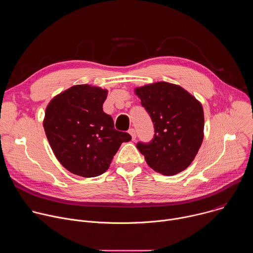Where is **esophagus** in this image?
Wrapping results in <instances>:
<instances>
[{
	"mask_svg": "<svg viewBox=\"0 0 253 253\" xmlns=\"http://www.w3.org/2000/svg\"><path fill=\"white\" fill-rule=\"evenodd\" d=\"M129 134L131 135V137H132V140H135L136 139V131H135V129L134 128H131V129H129Z\"/></svg>",
	"mask_w": 253,
	"mask_h": 253,
	"instance_id": "1",
	"label": "esophagus"
}]
</instances>
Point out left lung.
<instances>
[{
    "label": "left lung",
    "instance_id": "8db88e82",
    "mask_svg": "<svg viewBox=\"0 0 253 253\" xmlns=\"http://www.w3.org/2000/svg\"><path fill=\"white\" fill-rule=\"evenodd\" d=\"M149 114L154 136L136 147L156 172L171 176L185 170L203 140L204 115L200 102L180 86L157 82L135 90Z\"/></svg>",
    "mask_w": 253,
    "mask_h": 253
}]
</instances>
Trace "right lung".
<instances>
[{"label": "right lung", "mask_w": 253, "mask_h": 253, "mask_svg": "<svg viewBox=\"0 0 253 253\" xmlns=\"http://www.w3.org/2000/svg\"><path fill=\"white\" fill-rule=\"evenodd\" d=\"M108 91L87 84L69 88L47 106L44 129L60 163L82 177L103 174L130 134L103 111Z\"/></svg>", "instance_id": "1"}]
</instances>
